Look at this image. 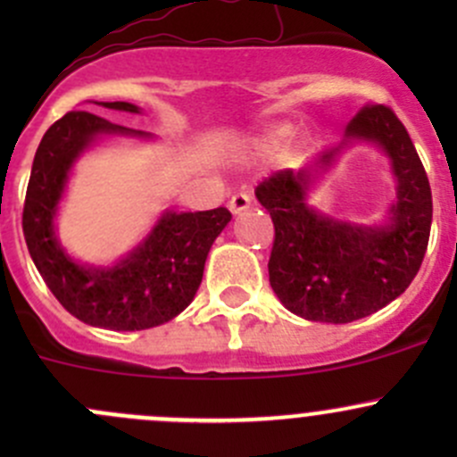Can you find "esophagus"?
<instances>
[{
    "instance_id": "esophagus-1",
    "label": "esophagus",
    "mask_w": 457,
    "mask_h": 457,
    "mask_svg": "<svg viewBox=\"0 0 457 457\" xmlns=\"http://www.w3.org/2000/svg\"><path fill=\"white\" fill-rule=\"evenodd\" d=\"M250 205H252V196L247 195V192H237V195L228 201V207L232 214H241V212H245Z\"/></svg>"
}]
</instances>
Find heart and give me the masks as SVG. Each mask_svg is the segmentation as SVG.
<instances>
[{
	"label": "heart",
	"mask_w": 457,
	"mask_h": 457,
	"mask_svg": "<svg viewBox=\"0 0 457 457\" xmlns=\"http://www.w3.org/2000/svg\"><path fill=\"white\" fill-rule=\"evenodd\" d=\"M289 135H292L289 126H276V128H271L270 132H267L265 139H262V141H265L267 145H278V143H283Z\"/></svg>",
	"instance_id": "1"
}]
</instances>
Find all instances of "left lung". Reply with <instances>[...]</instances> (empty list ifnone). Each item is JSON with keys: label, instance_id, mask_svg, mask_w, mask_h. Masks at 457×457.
<instances>
[{"label": "left lung", "instance_id": "1", "mask_svg": "<svg viewBox=\"0 0 457 457\" xmlns=\"http://www.w3.org/2000/svg\"><path fill=\"white\" fill-rule=\"evenodd\" d=\"M347 139L378 143L391 159L398 195L382 228L343 223L307 205L314 172L329 168L340 147L298 172L278 170L256 187V199L274 223L267 262L271 289L292 314L334 325L382 310L411 285L433 216L425 165L394 110L365 105L349 121Z\"/></svg>", "mask_w": 457, "mask_h": 457}]
</instances>
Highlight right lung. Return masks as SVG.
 I'll use <instances>...</instances> for the list:
<instances>
[{
	"instance_id": "add662e5",
	"label": "right lung",
	"mask_w": 457,
	"mask_h": 457,
	"mask_svg": "<svg viewBox=\"0 0 457 457\" xmlns=\"http://www.w3.org/2000/svg\"><path fill=\"white\" fill-rule=\"evenodd\" d=\"M101 105L139 112L126 101ZM104 135L147 137L84 110L63 114L46 130L32 161L21 228L41 278L72 316L104 329H150L172 320L190 305L201 285L207 252L232 214L225 207L165 212L145 241L117 265L75 262L54 237V214L72 163Z\"/></svg>"
}]
</instances>
